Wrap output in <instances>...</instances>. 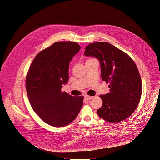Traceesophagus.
<instances>
[{
	"mask_svg": "<svg viewBox=\"0 0 160 160\" xmlns=\"http://www.w3.org/2000/svg\"><path fill=\"white\" fill-rule=\"evenodd\" d=\"M85 99H86V100H91L92 98H93V97L88 96V95H85Z\"/></svg>",
	"mask_w": 160,
	"mask_h": 160,
	"instance_id": "1",
	"label": "esophagus"
}]
</instances>
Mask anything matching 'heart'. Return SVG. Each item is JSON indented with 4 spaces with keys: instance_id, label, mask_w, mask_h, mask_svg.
I'll use <instances>...</instances> for the list:
<instances>
[{
    "instance_id": "b5f03b06",
    "label": "heart",
    "mask_w": 160,
    "mask_h": 160,
    "mask_svg": "<svg viewBox=\"0 0 160 160\" xmlns=\"http://www.w3.org/2000/svg\"><path fill=\"white\" fill-rule=\"evenodd\" d=\"M89 60H92V59H89Z\"/></svg>"
}]
</instances>
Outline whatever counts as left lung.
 Returning <instances> with one entry per match:
<instances>
[{"instance_id": "left-lung-1", "label": "left lung", "mask_w": 160, "mask_h": 160, "mask_svg": "<svg viewBox=\"0 0 160 160\" xmlns=\"http://www.w3.org/2000/svg\"><path fill=\"white\" fill-rule=\"evenodd\" d=\"M84 55L98 60L102 78L110 83V92L100 95L103 105L97 110L98 115L110 123L128 118L138 107L142 91L141 77L133 60L108 42L90 43Z\"/></svg>"}]
</instances>
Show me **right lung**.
<instances>
[{
  "instance_id": "add662e5",
  "label": "right lung",
  "mask_w": 160,
  "mask_h": 160,
  "mask_svg": "<svg viewBox=\"0 0 160 160\" xmlns=\"http://www.w3.org/2000/svg\"><path fill=\"white\" fill-rule=\"evenodd\" d=\"M80 46L76 42H57L42 50L33 59L26 77L30 103L46 123L57 127L73 122L83 105V96L62 92L68 81L69 63Z\"/></svg>"
}]
</instances>
